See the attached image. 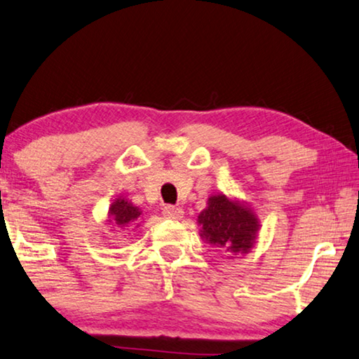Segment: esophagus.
Masks as SVG:
<instances>
[{
	"label": "esophagus",
	"mask_w": 359,
	"mask_h": 359,
	"mask_svg": "<svg viewBox=\"0 0 359 359\" xmlns=\"http://www.w3.org/2000/svg\"><path fill=\"white\" fill-rule=\"evenodd\" d=\"M163 214L168 219H180V217H184V211L180 210V208H177V206H164V210H163Z\"/></svg>",
	"instance_id": "34e87169"
}]
</instances>
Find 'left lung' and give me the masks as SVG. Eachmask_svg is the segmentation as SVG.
Here are the masks:
<instances>
[{
	"label": "left lung",
	"mask_w": 359,
	"mask_h": 359,
	"mask_svg": "<svg viewBox=\"0 0 359 359\" xmlns=\"http://www.w3.org/2000/svg\"><path fill=\"white\" fill-rule=\"evenodd\" d=\"M198 224L201 238L232 255L248 253L259 229L256 214L226 195L208 198V208L200 212Z\"/></svg>",
	"instance_id": "1"
}]
</instances>
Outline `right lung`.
Masks as SVG:
<instances>
[{
	"label": "right lung",
	"instance_id": "1",
	"mask_svg": "<svg viewBox=\"0 0 359 359\" xmlns=\"http://www.w3.org/2000/svg\"><path fill=\"white\" fill-rule=\"evenodd\" d=\"M140 214L142 211L138 210L137 206H133L132 203L122 200V198H117V200H114V203L109 206V222H112V226H117L121 229L133 226L137 227Z\"/></svg>",
	"mask_w": 359,
	"mask_h": 359
}]
</instances>
